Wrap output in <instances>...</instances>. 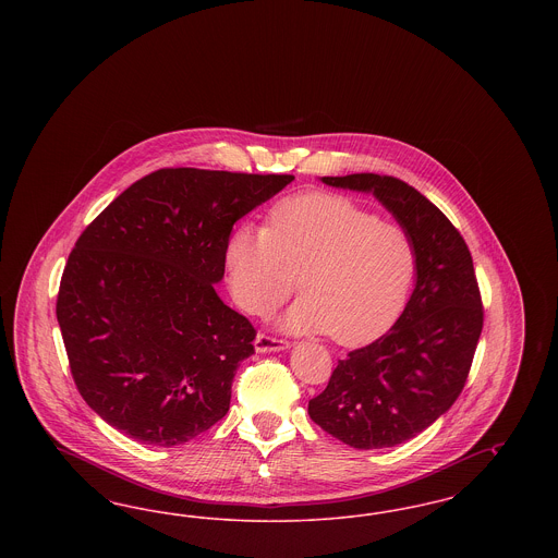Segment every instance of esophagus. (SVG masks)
Returning <instances> with one entry per match:
<instances>
[{
	"mask_svg": "<svg viewBox=\"0 0 558 558\" xmlns=\"http://www.w3.org/2000/svg\"><path fill=\"white\" fill-rule=\"evenodd\" d=\"M289 347H291L289 341H284V339H274V337H267V335H257V339H255V351H257V353L287 351Z\"/></svg>",
	"mask_w": 558,
	"mask_h": 558,
	"instance_id": "1",
	"label": "esophagus"
}]
</instances>
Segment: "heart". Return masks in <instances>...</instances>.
Segmentation results:
<instances>
[{
  "mask_svg": "<svg viewBox=\"0 0 558 558\" xmlns=\"http://www.w3.org/2000/svg\"><path fill=\"white\" fill-rule=\"evenodd\" d=\"M228 287L240 307L266 316L296 287L303 296L278 318L292 335L330 332L343 345L383 335L412 291V236L339 194L278 203L267 230L239 226L223 248Z\"/></svg>",
  "mask_w": 558,
  "mask_h": 558,
  "instance_id": "obj_1",
  "label": "heart"
}]
</instances>
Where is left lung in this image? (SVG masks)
<instances>
[{
	"label": "left lung",
	"instance_id": "left-lung-1",
	"mask_svg": "<svg viewBox=\"0 0 558 558\" xmlns=\"http://www.w3.org/2000/svg\"><path fill=\"white\" fill-rule=\"evenodd\" d=\"M322 182L372 194L416 246L414 291L398 322L339 360L307 408L316 425L351 448H393L444 416L466 383L483 328L473 257L450 219L398 178L353 173Z\"/></svg>",
	"mask_w": 558,
	"mask_h": 558
}]
</instances>
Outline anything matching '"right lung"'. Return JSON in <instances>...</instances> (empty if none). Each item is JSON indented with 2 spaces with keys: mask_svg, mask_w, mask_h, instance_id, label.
I'll return each mask as SVG.
<instances>
[{
  "mask_svg": "<svg viewBox=\"0 0 558 558\" xmlns=\"http://www.w3.org/2000/svg\"><path fill=\"white\" fill-rule=\"evenodd\" d=\"M292 180L159 169L83 230L56 318L81 398L108 425L171 448L226 416L255 328L213 284L234 223Z\"/></svg>",
  "mask_w": 558,
  "mask_h": 558,
  "instance_id": "1",
  "label": "right lung"
}]
</instances>
